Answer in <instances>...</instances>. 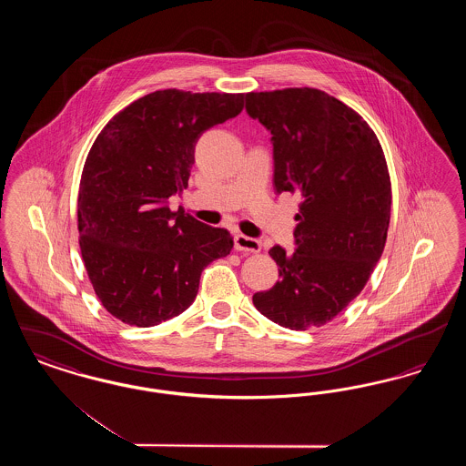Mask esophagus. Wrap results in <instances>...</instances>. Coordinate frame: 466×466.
<instances>
[{"mask_svg":"<svg viewBox=\"0 0 466 466\" xmlns=\"http://www.w3.org/2000/svg\"><path fill=\"white\" fill-rule=\"evenodd\" d=\"M234 248L239 249V251H251V253H258L262 249V244L258 239H253V238H248L243 234H236L234 236Z\"/></svg>","mask_w":466,"mask_h":466,"instance_id":"obj_1","label":"esophagus"}]
</instances>
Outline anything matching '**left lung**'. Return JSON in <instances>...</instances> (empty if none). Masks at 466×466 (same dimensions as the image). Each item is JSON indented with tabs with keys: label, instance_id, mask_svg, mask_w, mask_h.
I'll return each instance as SVG.
<instances>
[{
	"label": "left lung",
	"instance_id": "8db88e82",
	"mask_svg": "<svg viewBox=\"0 0 466 466\" xmlns=\"http://www.w3.org/2000/svg\"><path fill=\"white\" fill-rule=\"evenodd\" d=\"M246 111L272 136L276 192L302 198L297 248H270L279 281L253 304L289 330L323 327L360 295L386 244L391 181L380 143L323 90L249 92Z\"/></svg>",
	"mask_w": 466,
	"mask_h": 466
}]
</instances>
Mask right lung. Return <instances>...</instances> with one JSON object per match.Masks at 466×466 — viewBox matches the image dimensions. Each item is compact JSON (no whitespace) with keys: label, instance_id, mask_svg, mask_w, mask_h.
Returning <instances> with one entry per match:
<instances>
[{"label":"right lung","instance_id":"right-lung-1","mask_svg":"<svg viewBox=\"0 0 466 466\" xmlns=\"http://www.w3.org/2000/svg\"><path fill=\"white\" fill-rule=\"evenodd\" d=\"M244 94L156 90L118 111L96 137L78 190L82 258L103 308L134 327L188 309L200 272L230 253L228 230L169 198L188 187L204 131L238 116Z\"/></svg>","mask_w":466,"mask_h":466}]
</instances>
